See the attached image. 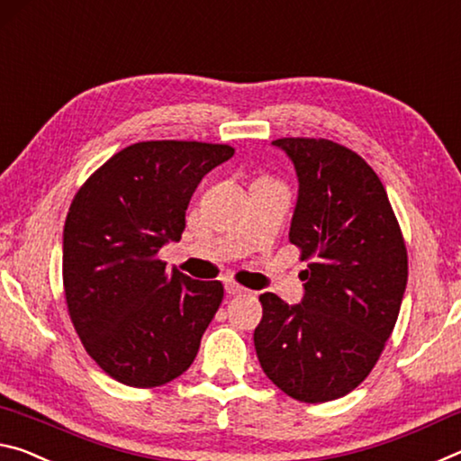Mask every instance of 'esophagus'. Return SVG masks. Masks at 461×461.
<instances>
[{"instance_id":"1","label":"esophagus","mask_w":461,"mask_h":461,"mask_svg":"<svg viewBox=\"0 0 461 461\" xmlns=\"http://www.w3.org/2000/svg\"><path fill=\"white\" fill-rule=\"evenodd\" d=\"M224 290H226V294H229V296H243V294H247L243 285H239L235 282H226Z\"/></svg>"}]
</instances>
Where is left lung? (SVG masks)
Wrapping results in <instances>:
<instances>
[{
	"label": "left lung",
	"mask_w": 461,
	"mask_h": 461,
	"mask_svg": "<svg viewBox=\"0 0 461 461\" xmlns=\"http://www.w3.org/2000/svg\"><path fill=\"white\" fill-rule=\"evenodd\" d=\"M296 169L290 240L304 296L266 292L253 341L267 378L300 402L349 394L367 378L394 329L409 280L401 226L380 177L357 153L324 139H280Z\"/></svg>",
	"instance_id": "8db88e82"
}]
</instances>
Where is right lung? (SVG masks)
<instances>
[{
	"label": "right lung",
	"instance_id": "obj_1",
	"mask_svg": "<svg viewBox=\"0 0 461 461\" xmlns=\"http://www.w3.org/2000/svg\"><path fill=\"white\" fill-rule=\"evenodd\" d=\"M235 149L195 140L137 142L75 195L63 230V285L83 347L110 378L163 386L192 366L221 306V282L167 274L195 187Z\"/></svg>",
	"mask_w": 461,
	"mask_h": 461
}]
</instances>
